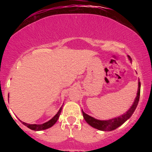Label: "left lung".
<instances>
[{
    "label": "left lung",
    "mask_w": 152,
    "mask_h": 152,
    "mask_svg": "<svg viewBox=\"0 0 152 152\" xmlns=\"http://www.w3.org/2000/svg\"><path fill=\"white\" fill-rule=\"evenodd\" d=\"M129 59L132 61V58L129 56H128ZM138 91L137 94V97L134 99V102L132 104V106H131V108L128 110V111H126L125 114H124L121 116H118V117H116L114 118H111L109 120H99L96 118H94L92 116H89V115L86 114V113L83 112V111L82 110V114H83V116L84 118L85 121H86L90 126H91L94 128L100 131H104V132H109V131H112L116 129V128H118V126H120L121 125L123 124L125 121L129 118L133 114V113L135 111L136 108L138 105V103L139 101V96H140V86H141V83L139 81L138 82Z\"/></svg>",
    "instance_id": "left-lung-1"
}]
</instances>
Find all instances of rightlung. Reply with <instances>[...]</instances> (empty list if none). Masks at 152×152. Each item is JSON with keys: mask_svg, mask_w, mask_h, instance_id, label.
<instances>
[{"mask_svg": "<svg viewBox=\"0 0 152 152\" xmlns=\"http://www.w3.org/2000/svg\"><path fill=\"white\" fill-rule=\"evenodd\" d=\"M61 110H62V106L60 108V109L58 110V111L57 112V114L53 116L51 119L49 120L48 121L46 122V123L42 124H26L25 122H23L20 121L23 125H25L26 126H27L28 128L31 129V130H34V131H41V130H45L47 129L50 128V127L53 126L54 124H56V122L57 121V120L58 119L59 116H60L61 112Z\"/></svg>", "mask_w": 152, "mask_h": 152, "instance_id": "1", "label": "right lung"}]
</instances>
